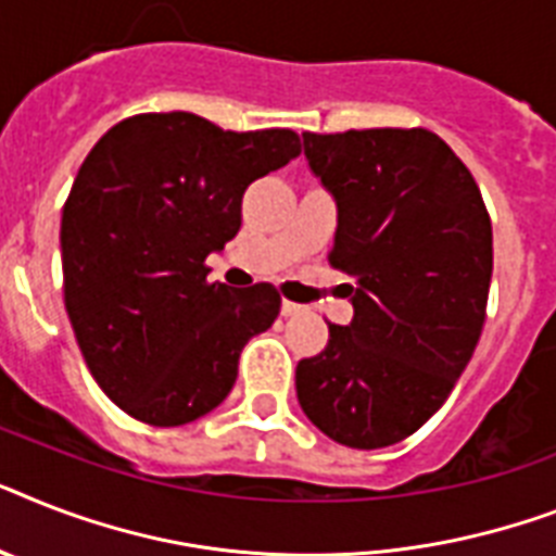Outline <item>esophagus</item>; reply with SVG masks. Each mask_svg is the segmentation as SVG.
<instances>
[{"label": "esophagus", "instance_id": "esophagus-1", "mask_svg": "<svg viewBox=\"0 0 556 556\" xmlns=\"http://www.w3.org/2000/svg\"><path fill=\"white\" fill-rule=\"evenodd\" d=\"M279 311H282V317H293V314H300L302 305H296V302H291V300H282Z\"/></svg>", "mask_w": 556, "mask_h": 556}]
</instances>
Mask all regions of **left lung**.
Segmentation results:
<instances>
[{
    "label": "left lung",
    "instance_id": "1",
    "mask_svg": "<svg viewBox=\"0 0 556 556\" xmlns=\"http://www.w3.org/2000/svg\"><path fill=\"white\" fill-rule=\"evenodd\" d=\"M337 202L328 260L354 286L349 325L296 365L305 417L349 448H386L434 417L489 302L491 219L471 170L426 128L302 134Z\"/></svg>",
    "mask_w": 556,
    "mask_h": 556
}]
</instances>
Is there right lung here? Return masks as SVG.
<instances>
[{"instance_id":"obj_1","label":"right lung","mask_w":556,"mask_h":556,"mask_svg":"<svg viewBox=\"0 0 556 556\" xmlns=\"http://www.w3.org/2000/svg\"><path fill=\"white\" fill-rule=\"evenodd\" d=\"M300 156L293 130H223L188 111L139 114L85 156L62 207L65 308L93 380L148 426H185L237 382L279 314L268 282H207L242 225V193Z\"/></svg>"}]
</instances>
